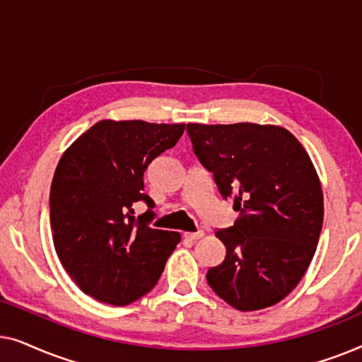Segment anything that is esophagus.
<instances>
[{
  "mask_svg": "<svg viewBox=\"0 0 362 362\" xmlns=\"http://www.w3.org/2000/svg\"><path fill=\"white\" fill-rule=\"evenodd\" d=\"M206 232L204 230H197V232H185V237L186 239H191V240H197L201 239V237H204Z\"/></svg>",
  "mask_w": 362,
  "mask_h": 362,
  "instance_id": "esophagus-1",
  "label": "esophagus"
}]
</instances>
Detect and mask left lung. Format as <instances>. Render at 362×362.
I'll use <instances>...</instances> for the list:
<instances>
[{
	"label": "left lung",
	"mask_w": 362,
	"mask_h": 362,
	"mask_svg": "<svg viewBox=\"0 0 362 362\" xmlns=\"http://www.w3.org/2000/svg\"><path fill=\"white\" fill-rule=\"evenodd\" d=\"M186 130L197 160L239 212L234 226L216 232L227 252L207 270V284L239 311L274 306L308 270L323 227L311 158L284 127L187 123Z\"/></svg>",
	"instance_id": "left-lung-1"
}]
</instances>
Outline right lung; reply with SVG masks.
Returning <instances> with one entry per match:
<instances>
[{
	"instance_id": "1",
	"label": "right lung",
	"mask_w": 362,
	"mask_h": 362,
	"mask_svg": "<svg viewBox=\"0 0 362 362\" xmlns=\"http://www.w3.org/2000/svg\"><path fill=\"white\" fill-rule=\"evenodd\" d=\"M185 123L100 120L64 151L51 185V229L57 257L83 293L113 306L130 305L158 284L180 232L148 226L143 175L170 150Z\"/></svg>"
}]
</instances>
